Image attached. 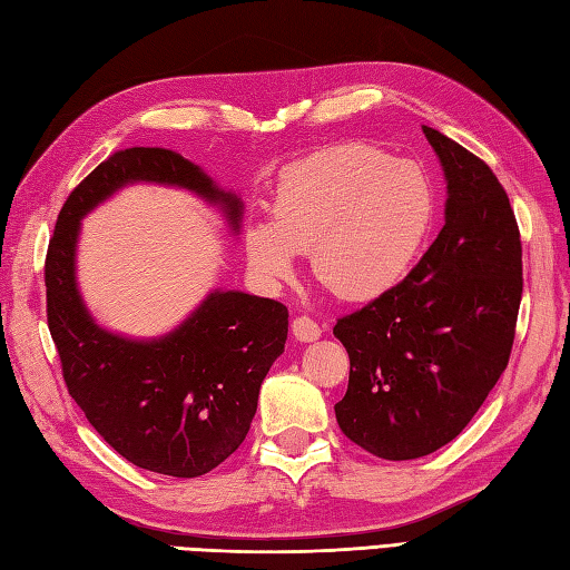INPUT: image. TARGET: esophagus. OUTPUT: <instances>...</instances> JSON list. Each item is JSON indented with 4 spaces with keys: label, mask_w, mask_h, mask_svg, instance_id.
<instances>
[{
    "label": "esophagus",
    "mask_w": 570,
    "mask_h": 570,
    "mask_svg": "<svg viewBox=\"0 0 570 570\" xmlns=\"http://www.w3.org/2000/svg\"><path fill=\"white\" fill-rule=\"evenodd\" d=\"M289 328H293V334L297 341H305V344H309V341H317L322 336V328L320 324L309 320V317H297L293 320V324H289Z\"/></svg>",
    "instance_id": "34e87169"
}]
</instances>
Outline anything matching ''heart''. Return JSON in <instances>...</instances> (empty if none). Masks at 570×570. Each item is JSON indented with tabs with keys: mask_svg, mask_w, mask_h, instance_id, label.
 <instances>
[{
	"mask_svg": "<svg viewBox=\"0 0 570 570\" xmlns=\"http://www.w3.org/2000/svg\"><path fill=\"white\" fill-rule=\"evenodd\" d=\"M432 222L434 189L416 163L344 144L283 173L271 224L248 226L246 256L250 271L275 285L293 277L295 253H309L328 293L368 302L402 283Z\"/></svg>",
	"mask_w": 570,
	"mask_h": 570,
	"instance_id": "heart-1",
	"label": "heart"
}]
</instances>
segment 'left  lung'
<instances>
[{
    "mask_svg": "<svg viewBox=\"0 0 570 570\" xmlns=\"http://www.w3.org/2000/svg\"><path fill=\"white\" fill-rule=\"evenodd\" d=\"M422 131L444 168V229L400 285L334 326L351 358L336 422L385 461L429 456L463 432L508 368L522 299L508 193L471 150Z\"/></svg>",
    "mask_w": 570,
    "mask_h": 570,
    "instance_id": "8db88e82",
    "label": "left lung"
}]
</instances>
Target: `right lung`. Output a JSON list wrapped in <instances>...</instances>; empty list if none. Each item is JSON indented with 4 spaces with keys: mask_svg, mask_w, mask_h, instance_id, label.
I'll return each instance as SVG.
<instances>
[{
    "mask_svg": "<svg viewBox=\"0 0 570 570\" xmlns=\"http://www.w3.org/2000/svg\"><path fill=\"white\" fill-rule=\"evenodd\" d=\"M180 187L217 207L236 236L244 202L168 148L109 156L62 205L46 256L48 328L68 392L107 444L138 468L173 478L209 473L242 446L263 377L285 351L287 307L212 289L173 332L131 338L99 326L78 287L80 222L121 187Z\"/></svg>",
    "mask_w": 570,
    "mask_h": 570,
    "instance_id": "obj_1",
    "label": "right lung"
}]
</instances>
